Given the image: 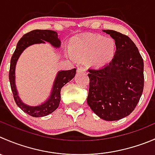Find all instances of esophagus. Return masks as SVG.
<instances>
[{
	"mask_svg": "<svg viewBox=\"0 0 155 155\" xmlns=\"http://www.w3.org/2000/svg\"><path fill=\"white\" fill-rule=\"evenodd\" d=\"M85 68L84 67H78L77 68V73H82V72H85Z\"/></svg>",
	"mask_w": 155,
	"mask_h": 155,
	"instance_id": "esophagus-1",
	"label": "esophagus"
}]
</instances>
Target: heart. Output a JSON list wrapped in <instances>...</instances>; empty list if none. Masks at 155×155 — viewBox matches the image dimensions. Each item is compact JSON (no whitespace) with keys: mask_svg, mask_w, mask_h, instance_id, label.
<instances>
[{"mask_svg":"<svg viewBox=\"0 0 155 155\" xmlns=\"http://www.w3.org/2000/svg\"><path fill=\"white\" fill-rule=\"evenodd\" d=\"M71 48L75 56L88 58L91 64L101 66L114 56L117 44L115 40L110 37L91 35L75 37L72 41Z\"/></svg>","mask_w":155,"mask_h":155,"instance_id":"obj_1","label":"heart"}]
</instances>
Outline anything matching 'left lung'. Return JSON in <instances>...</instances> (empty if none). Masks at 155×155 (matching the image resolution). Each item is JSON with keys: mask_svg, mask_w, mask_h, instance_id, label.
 Returning <instances> with one entry per match:
<instances>
[{"mask_svg": "<svg viewBox=\"0 0 155 155\" xmlns=\"http://www.w3.org/2000/svg\"><path fill=\"white\" fill-rule=\"evenodd\" d=\"M115 40L112 61L100 68H89L87 103L107 121L130 115L139 101L144 88L143 59L133 41L114 30H103Z\"/></svg>", "mask_w": 155, "mask_h": 155, "instance_id": "obj_1", "label": "left lung"}]
</instances>
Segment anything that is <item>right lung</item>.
<instances>
[{
	"label": "right lung",
	"instance_id": "obj_1",
	"mask_svg": "<svg viewBox=\"0 0 155 155\" xmlns=\"http://www.w3.org/2000/svg\"><path fill=\"white\" fill-rule=\"evenodd\" d=\"M45 41L49 42L52 46L55 48H59L61 46V41L58 39V33L56 31L48 29H35L32 30L29 32H27L18 41L16 50H15L11 58V61H10L9 79H10V87H11L12 92H13V98H14L17 106L22 110L34 117H45V116L48 115L58 107L60 101H61V88L66 83L73 79V78L76 75V68L72 69L70 70L60 71L55 79L51 94L50 95V97L48 99V101H46L42 104L35 107L28 106V105L22 103V101L18 96L16 85H15V67H16V61L22 52L27 47L33 44L45 43Z\"/></svg>",
	"mask_w": 155,
	"mask_h": 155
}]
</instances>
